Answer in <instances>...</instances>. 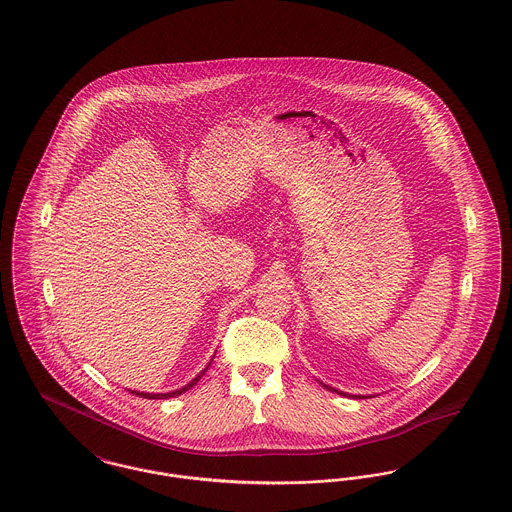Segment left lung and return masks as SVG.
I'll return each mask as SVG.
<instances>
[{
    "mask_svg": "<svg viewBox=\"0 0 512 512\" xmlns=\"http://www.w3.org/2000/svg\"><path fill=\"white\" fill-rule=\"evenodd\" d=\"M325 389H329L331 392H336V394H342V396H352V398H371V394L369 396H363V394H346V392L336 391V389H332L329 385H325V383H321Z\"/></svg>",
    "mask_w": 512,
    "mask_h": 512,
    "instance_id": "8db88e82",
    "label": "left lung"
}]
</instances>
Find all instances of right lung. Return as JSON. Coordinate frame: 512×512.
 Segmentation results:
<instances>
[{
    "mask_svg": "<svg viewBox=\"0 0 512 512\" xmlns=\"http://www.w3.org/2000/svg\"><path fill=\"white\" fill-rule=\"evenodd\" d=\"M212 361V360H211ZM211 361H209V365H211ZM209 365L191 381V383H187L185 387H181L178 391L172 392H139V391H131V394H137V396H141V398H149V400H158V398H172V396H180L181 392L189 391L191 387H195L197 383H199V379L205 375V371L209 369Z\"/></svg>",
    "mask_w": 512,
    "mask_h": 512,
    "instance_id": "1",
    "label": "right lung"
}]
</instances>
